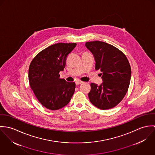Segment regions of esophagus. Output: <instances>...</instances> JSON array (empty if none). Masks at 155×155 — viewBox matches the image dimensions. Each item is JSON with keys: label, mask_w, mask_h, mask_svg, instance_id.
<instances>
[{"label": "esophagus", "mask_w": 155, "mask_h": 155, "mask_svg": "<svg viewBox=\"0 0 155 155\" xmlns=\"http://www.w3.org/2000/svg\"><path fill=\"white\" fill-rule=\"evenodd\" d=\"M83 82V81H80V80H77L76 81H75V84H76V85H80V84H82Z\"/></svg>", "instance_id": "esophagus-1"}]
</instances>
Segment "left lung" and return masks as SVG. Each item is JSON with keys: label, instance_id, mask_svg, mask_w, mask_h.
Wrapping results in <instances>:
<instances>
[{"label": "left lung", "instance_id": "1", "mask_svg": "<svg viewBox=\"0 0 155 155\" xmlns=\"http://www.w3.org/2000/svg\"><path fill=\"white\" fill-rule=\"evenodd\" d=\"M86 48L93 54L95 69L100 70L102 83H91L89 100L102 110L116 106L126 94L131 69L125 55L114 46L101 41L86 42Z\"/></svg>", "mask_w": 155, "mask_h": 155}]
</instances>
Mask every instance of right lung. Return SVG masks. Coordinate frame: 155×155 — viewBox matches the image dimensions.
Masks as SVG:
<instances>
[{
  "instance_id": "right-lung-1",
  "label": "right lung",
  "mask_w": 155,
  "mask_h": 155,
  "mask_svg": "<svg viewBox=\"0 0 155 155\" xmlns=\"http://www.w3.org/2000/svg\"><path fill=\"white\" fill-rule=\"evenodd\" d=\"M76 43H56L37 54L28 70L31 88L40 103L56 110L69 103L75 91L74 82L61 79L59 74L65 67L67 56Z\"/></svg>"
}]
</instances>
